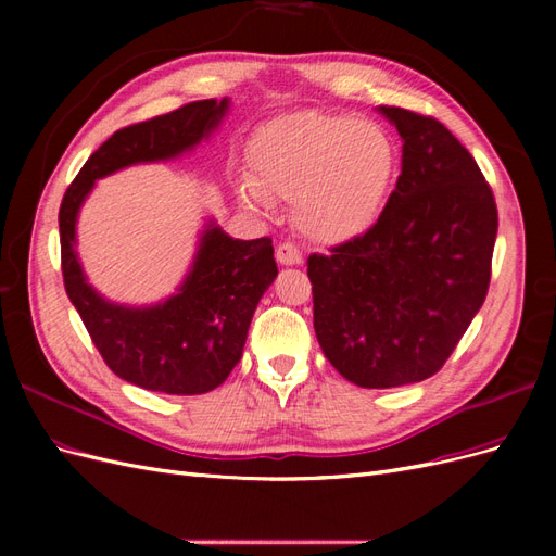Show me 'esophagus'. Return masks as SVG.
I'll use <instances>...</instances> for the list:
<instances>
[{
	"mask_svg": "<svg viewBox=\"0 0 556 556\" xmlns=\"http://www.w3.org/2000/svg\"><path fill=\"white\" fill-rule=\"evenodd\" d=\"M276 260L285 266H296L304 262V255H301V250L292 241H285V243H278L276 248Z\"/></svg>",
	"mask_w": 556,
	"mask_h": 556,
	"instance_id": "obj_1",
	"label": "esophagus"
}]
</instances>
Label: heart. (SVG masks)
I'll use <instances>...</instances> for the list:
<instances>
[{
    "mask_svg": "<svg viewBox=\"0 0 556 556\" xmlns=\"http://www.w3.org/2000/svg\"><path fill=\"white\" fill-rule=\"evenodd\" d=\"M250 176L239 197L255 211L274 197L292 201L296 227L323 243L362 237L392 194L399 153L390 131L374 121L323 111L276 117L248 143Z\"/></svg>",
    "mask_w": 556,
    "mask_h": 556,
    "instance_id": "obj_1",
    "label": "heart"
}]
</instances>
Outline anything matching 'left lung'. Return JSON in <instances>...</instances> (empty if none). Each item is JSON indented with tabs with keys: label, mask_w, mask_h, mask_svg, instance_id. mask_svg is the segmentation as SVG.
Segmentation results:
<instances>
[{
	"label": "left lung",
	"mask_w": 556,
	"mask_h": 556,
	"mask_svg": "<svg viewBox=\"0 0 556 556\" xmlns=\"http://www.w3.org/2000/svg\"><path fill=\"white\" fill-rule=\"evenodd\" d=\"M403 139L378 223L308 257L315 336L368 390L439 374L490 290L496 201L473 155L431 115L380 106Z\"/></svg>",
	"instance_id": "left-lung-1"
}]
</instances>
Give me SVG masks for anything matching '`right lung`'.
I'll use <instances>...</instances> for the list:
<instances>
[{
  "instance_id": "obj_1",
  "label": "right lung",
  "mask_w": 556,
  "mask_h": 556,
  "mask_svg": "<svg viewBox=\"0 0 556 556\" xmlns=\"http://www.w3.org/2000/svg\"><path fill=\"white\" fill-rule=\"evenodd\" d=\"M227 104V99H201L117 129L62 197L64 290L111 371L150 392L206 394L227 380L243 355L252 313L278 276L271 239L239 241L208 225L178 294L157 306L127 308L99 296L83 276L74 250L78 208L97 178L194 148L217 127Z\"/></svg>"
}]
</instances>
